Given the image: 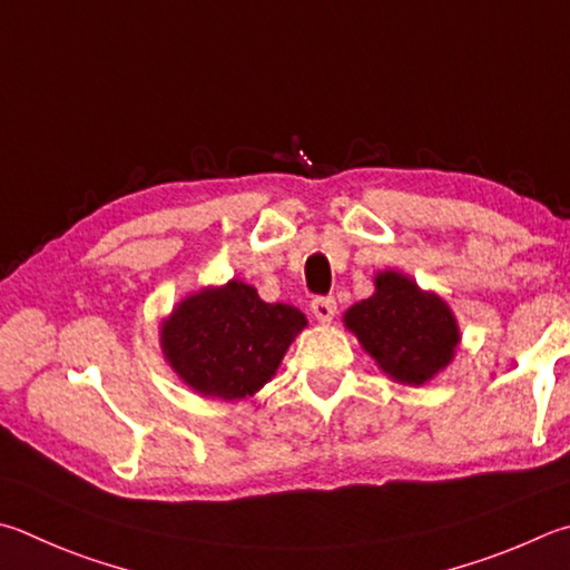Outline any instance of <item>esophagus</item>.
Segmentation results:
<instances>
[{"label": "esophagus", "mask_w": 570, "mask_h": 570, "mask_svg": "<svg viewBox=\"0 0 570 570\" xmlns=\"http://www.w3.org/2000/svg\"><path fill=\"white\" fill-rule=\"evenodd\" d=\"M312 314L321 321V324H328V321L336 316V298L334 296H316L312 302Z\"/></svg>", "instance_id": "esophagus-1"}]
</instances>
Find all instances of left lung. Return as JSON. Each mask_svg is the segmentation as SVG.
Masks as SVG:
<instances>
[{"mask_svg": "<svg viewBox=\"0 0 570 570\" xmlns=\"http://www.w3.org/2000/svg\"><path fill=\"white\" fill-rule=\"evenodd\" d=\"M376 364L401 384H423L449 364L459 326L439 296L423 294L396 272L376 276V294L344 316Z\"/></svg>", "mask_w": 570, "mask_h": 570, "instance_id": "left-lung-1", "label": "left lung"}]
</instances>
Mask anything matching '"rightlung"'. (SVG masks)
<instances>
[{
  "label": "right lung",
  "instance_id": "obj_1",
  "mask_svg": "<svg viewBox=\"0 0 570 570\" xmlns=\"http://www.w3.org/2000/svg\"><path fill=\"white\" fill-rule=\"evenodd\" d=\"M304 326L298 308L266 304L256 288L229 282L174 308L161 328V346L194 391L234 401L252 396L274 376Z\"/></svg>",
  "mask_w": 570,
  "mask_h": 570
}]
</instances>
